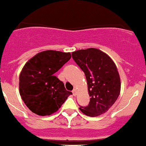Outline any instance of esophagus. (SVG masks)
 <instances>
[{"label": "esophagus", "mask_w": 146, "mask_h": 146, "mask_svg": "<svg viewBox=\"0 0 146 146\" xmlns=\"http://www.w3.org/2000/svg\"><path fill=\"white\" fill-rule=\"evenodd\" d=\"M72 93H73V95H74V96H76V95H77V90H76V89H74V90L72 91Z\"/></svg>", "instance_id": "34e87169"}]
</instances>
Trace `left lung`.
Instances as JSON below:
<instances>
[{
	"mask_svg": "<svg viewBox=\"0 0 146 146\" xmlns=\"http://www.w3.org/2000/svg\"><path fill=\"white\" fill-rule=\"evenodd\" d=\"M72 58L86 75L90 102L80 110L90 117L104 114L113 105L121 92L118 69L108 54L96 48L79 50Z\"/></svg>",
	"mask_w": 146,
	"mask_h": 146,
	"instance_id": "obj_1",
	"label": "left lung"
}]
</instances>
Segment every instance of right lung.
Segmentation results:
<instances>
[{
  "label": "right lung",
  "instance_id": "1",
  "mask_svg": "<svg viewBox=\"0 0 146 146\" xmlns=\"http://www.w3.org/2000/svg\"><path fill=\"white\" fill-rule=\"evenodd\" d=\"M71 57L70 52L45 50L26 62L20 72L19 91L31 111L41 116L50 115L72 95L54 76Z\"/></svg>",
  "mask_w": 146,
  "mask_h": 146
}]
</instances>
